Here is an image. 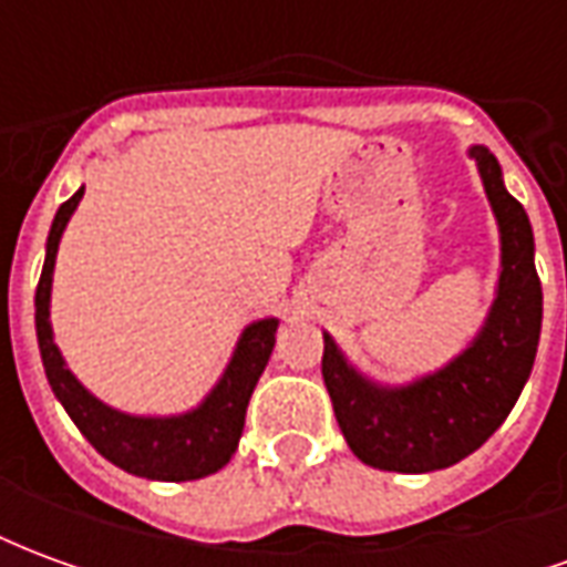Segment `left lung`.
<instances>
[{
  "mask_svg": "<svg viewBox=\"0 0 567 567\" xmlns=\"http://www.w3.org/2000/svg\"><path fill=\"white\" fill-rule=\"evenodd\" d=\"M501 227L495 307L474 346L450 368L406 389H380L346 364L324 337L321 377L349 450L370 467L427 474L462 462L486 443L523 392L540 340L544 295L535 270V236L523 203L507 194L501 166L471 148Z\"/></svg>",
  "mask_w": 567,
  "mask_h": 567,
  "instance_id": "obj_1",
  "label": "left lung"
}]
</instances>
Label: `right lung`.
Returning <instances> with one entry per match:
<instances>
[{
	"label": "right lung",
	"instance_id": "add662e5",
	"mask_svg": "<svg viewBox=\"0 0 567 567\" xmlns=\"http://www.w3.org/2000/svg\"><path fill=\"white\" fill-rule=\"evenodd\" d=\"M81 194H84V187L75 190L56 209L51 234H48L42 279L35 288V333H39V349H42L48 382L60 398V404L66 406L72 422L79 425L81 434L91 440L93 450L105 455L112 464H117L121 471L148 476V480H166V483H182V480H199V476L215 474L230 462L236 443L243 437L248 398H251L260 373L270 361L279 321L264 319L248 324L243 340L236 346L230 368L224 370V380L215 385V392L194 413L169 419H140L100 404L66 370L63 355H60L54 337H51V321H48L56 246H60L69 215L79 206Z\"/></svg>",
	"mask_w": 567,
	"mask_h": 567
}]
</instances>
